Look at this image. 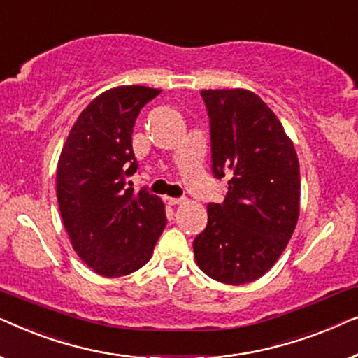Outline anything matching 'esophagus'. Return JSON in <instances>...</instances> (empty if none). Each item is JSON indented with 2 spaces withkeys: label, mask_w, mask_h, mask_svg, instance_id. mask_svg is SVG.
<instances>
[{
  "label": "esophagus",
  "mask_w": 358,
  "mask_h": 358,
  "mask_svg": "<svg viewBox=\"0 0 358 358\" xmlns=\"http://www.w3.org/2000/svg\"><path fill=\"white\" fill-rule=\"evenodd\" d=\"M185 200L184 199H174V197H168V203L169 205H180V203H184Z\"/></svg>",
  "instance_id": "obj_1"
}]
</instances>
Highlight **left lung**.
Here are the masks:
<instances>
[{
    "mask_svg": "<svg viewBox=\"0 0 358 358\" xmlns=\"http://www.w3.org/2000/svg\"><path fill=\"white\" fill-rule=\"evenodd\" d=\"M210 117L212 171L228 176L223 203H208L194 239L200 271L228 285L262 277L287 248L300 215L293 141L266 102L248 90L200 91Z\"/></svg>",
    "mask_w": 358,
    "mask_h": 358,
    "instance_id": "left-lung-1",
    "label": "left lung"
}]
</instances>
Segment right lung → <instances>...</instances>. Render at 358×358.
Masks as SVG:
<instances>
[{
    "label": "right lung",
    "mask_w": 358,
    "mask_h": 358,
    "mask_svg": "<svg viewBox=\"0 0 358 358\" xmlns=\"http://www.w3.org/2000/svg\"><path fill=\"white\" fill-rule=\"evenodd\" d=\"M161 90L119 86L81 112L57 166V199L71 246L102 277H122L151 259L166 227L164 203L146 189L134 192L131 134L141 107Z\"/></svg>",
    "instance_id": "1"
}]
</instances>
